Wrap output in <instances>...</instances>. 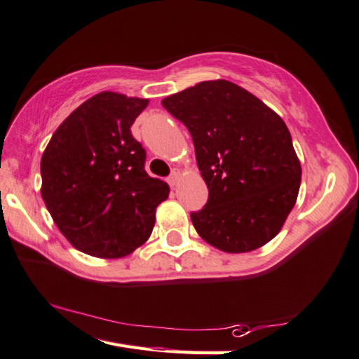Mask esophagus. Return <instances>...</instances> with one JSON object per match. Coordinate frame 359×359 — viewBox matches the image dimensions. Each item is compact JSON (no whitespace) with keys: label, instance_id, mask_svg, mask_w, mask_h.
Returning <instances> with one entry per match:
<instances>
[{"label":"esophagus","instance_id":"1","mask_svg":"<svg viewBox=\"0 0 359 359\" xmlns=\"http://www.w3.org/2000/svg\"><path fill=\"white\" fill-rule=\"evenodd\" d=\"M179 179H180V172L177 171V169H174V171L171 172V175H169V177H168V184L171 185V187H175V185H177Z\"/></svg>","mask_w":359,"mask_h":359}]
</instances>
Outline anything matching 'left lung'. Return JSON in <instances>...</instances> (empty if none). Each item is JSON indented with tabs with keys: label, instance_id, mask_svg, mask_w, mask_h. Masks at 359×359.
<instances>
[{
	"label": "left lung",
	"instance_id": "obj_1",
	"mask_svg": "<svg viewBox=\"0 0 359 359\" xmlns=\"http://www.w3.org/2000/svg\"><path fill=\"white\" fill-rule=\"evenodd\" d=\"M188 128L208 188L194 229L226 252L270 242L295 205L302 182L287 126L256 95L226 80L202 81L163 99Z\"/></svg>",
	"mask_w": 359,
	"mask_h": 359
}]
</instances>
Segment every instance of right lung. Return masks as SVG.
Wrapping results in <instances>:
<instances>
[{
    "instance_id": "add662e5",
    "label": "right lung",
    "mask_w": 359,
    "mask_h": 359,
    "mask_svg": "<svg viewBox=\"0 0 359 359\" xmlns=\"http://www.w3.org/2000/svg\"><path fill=\"white\" fill-rule=\"evenodd\" d=\"M147 99L100 93L51 136L41 160L42 199L76 250L123 257L151 237L155 208L169 194L146 172V151L130 127Z\"/></svg>"
}]
</instances>
